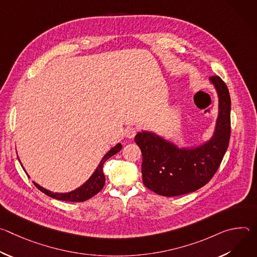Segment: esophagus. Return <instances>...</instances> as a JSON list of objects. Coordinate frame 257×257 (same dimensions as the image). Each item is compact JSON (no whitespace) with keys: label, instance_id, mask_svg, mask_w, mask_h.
<instances>
[{"label":"esophagus","instance_id":"esophagus-1","mask_svg":"<svg viewBox=\"0 0 257 257\" xmlns=\"http://www.w3.org/2000/svg\"><path fill=\"white\" fill-rule=\"evenodd\" d=\"M137 132H138V128L137 127H128L125 130V135L128 138H134L135 135L137 134Z\"/></svg>","mask_w":257,"mask_h":257}]
</instances>
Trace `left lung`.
Returning <instances> with one entry per match:
<instances>
[{
  "mask_svg": "<svg viewBox=\"0 0 257 257\" xmlns=\"http://www.w3.org/2000/svg\"><path fill=\"white\" fill-rule=\"evenodd\" d=\"M210 81L219 97L216 130L210 141L185 151L153 133L135 136L142 153L143 184L160 195L179 196L198 190L210 181L223 161L231 136V97L221 77L210 76Z\"/></svg>",
  "mask_w": 257,
  "mask_h": 257,
  "instance_id": "1",
  "label": "left lung"
}]
</instances>
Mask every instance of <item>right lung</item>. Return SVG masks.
Returning <instances> with one entry per match:
<instances>
[{
	"mask_svg": "<svg viewBox=\"0 0 257 257\" xmlns=\"http://www.w3.org/2000/svg\"><path fill=\"white\" fill-rule=\"evenodd\" d=\"M121 150H122V145L119 143L102 158V160L99 163L97 169L95 170L93 175L89 178V180L85 183V184H83L81 187H79L78 189L72 191V192H69V193H54V192H51V191L41 187L40 185H38L34 182H33V184L36 186V188L41 190L43 193H45L46 195H48L52 198H55V199H59V200H63V201H73V202L85 201V200L91 198L92 196H94L95 194H97L103 188L104 182H105V177H104V174L102 172L103 164L105 163V161L107 159L113 157L114 155L119 153Z\"/></svg>",
	"mask_w": 257,
	"mask_h": 257,
	"instance_id": "right-lung-1",
	"label": "right lung"
}]
</instances>
